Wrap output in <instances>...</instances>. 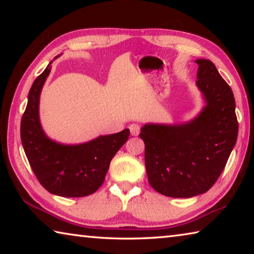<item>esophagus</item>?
<instances>
[{"label":"esophagus","instance_id":"34e87169","mask_svg":"<svg viewBox=\"0 0 254 254\" xmlns=\"http://www.w3.org/2000/svg\"><path fill=\"white\" fill-rule=\"evenodd\" d=\"M128 128H130L131 134H132V135H134V136H136V135H139L140 130H141V127L139 126V124H136V123H132L131 126L128 127Z\"/></svg>","mask_w":254,"mask_h":254}]
</instances>
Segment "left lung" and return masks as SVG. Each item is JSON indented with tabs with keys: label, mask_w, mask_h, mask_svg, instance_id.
I'll return each mask as SVG.
<instances>
[{
	"label": "left lung",
	"mask_w": 254,
	"mask_h": 254,
	"mask_svg": "<svg viewBox=\"0 0 254 254\" xmlns=\"http://www.w3.org/2000/svg\"><path fill=\"white\" fill-rule=\"evenodd\" d=\"M196 84L206 106L180 126L145 124L140 137L150 186L175 198L204 194L216 183L238 139L235 100L214 64L197 59Z\"/></svg>",
	"instance_id": "obj_1"
}]
</instances>
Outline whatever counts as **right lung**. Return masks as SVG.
Masks as SVG:
<instances>
[{"label":"right lung","instance_id":"add662e5","mask_svg":"<svg viewBox=\"0 0 254 254\" xmlns=\"http://www.w3.org/2000/svg\"><path fill=\"white\" fill-rule=\"evenodd\" d=\"M50 64L30 88L21 120V141L31 169L45 189L63 197L88 196L104 183L112 158L127 141L130 130L77 145L59 144L48 139L39 121V97Z\"/></svg>","mask_w":254,"mask_h":254}]
</instances>
